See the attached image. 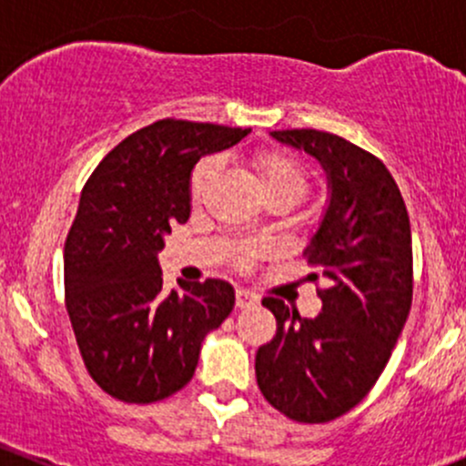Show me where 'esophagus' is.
Listing matches in <instances>:
<instances>
[{"instance_id": "34e87169", "label": "esophagus", "mask_w": 466, "mask_h": 466, "mask_svg": "<svg viewBox=\"0 0 466 466\" xmlns=\"http://www.w3.org/2000/svg\"><path fill=\"white\" fill-rule=\"evenodd\" d=\"M259 304V298H257L255 293H250V290H243L238 289L237 290V307L238 309H252Z\"/></svg>"}]
</instances>
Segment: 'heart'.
<instances>
[{"instance_id": "b5f03b06", "label": "heart", "mask_w": 466, "mask_h": 466, "mask_svg": "<svg viewBox=\"0 0 466 466\" xmlns=\"http://www.w3.org/2000/svg\"><path fill=\"white\" fill-rule=\"evenodd\" d=\"M216 162L207 159V162H200L196 167L194 177H191V191L194 194H200V189L205 187V182L209 180L211 173H214ZM257 168H259V176L263 182V189L270 191V189H289L293 194L302 196L304 194V173L298 164L293 162L290 157L279 153H266L257 159Z\"/></svg>"}]
</instances>
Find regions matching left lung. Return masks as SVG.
<instances>
[{
	"label": "left lung",
	"mask_w": 466,
	"mask_h": 466,
	"mask_svg": "<svg viewBox=\"0 0 466 466\" xmlns=\"http://www.w3.org/2000/svg\"><path fill=\"white\" fill-rule=\"evenodd\" d=\"M272 139L318 159L329 198L304 250L322 311L302 318L281 299L263 307L277 333L259 347L257 383L272 408L324 424L365 399L388 363L412 302V237L406 203L385 164L322 130H275Z\"/></svg>",
	"instance_id": "left-lung-1"
}]
</instances>
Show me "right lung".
I'll return each mask as SVG.
<instances>
[{
    "label": "right lung",
    "mask_w": 466,
    "mask_h": 466,
    "mask_svg": "<svg viewBox=\"0 0 466 466\" xmlns=\"http://www.w3.org/2000/svg\"><path fill=\"white\" fill-rule=\"evenodd\" d=\"M250 128L162 119L110 150L83 187L65 241V304L89 377L126 403H153L185 388L207 333L234 309L223 279L162 290L157 252L191 214L200 157Z\"/></svg>",
    "instance_id": "1"
}]
</instances>
